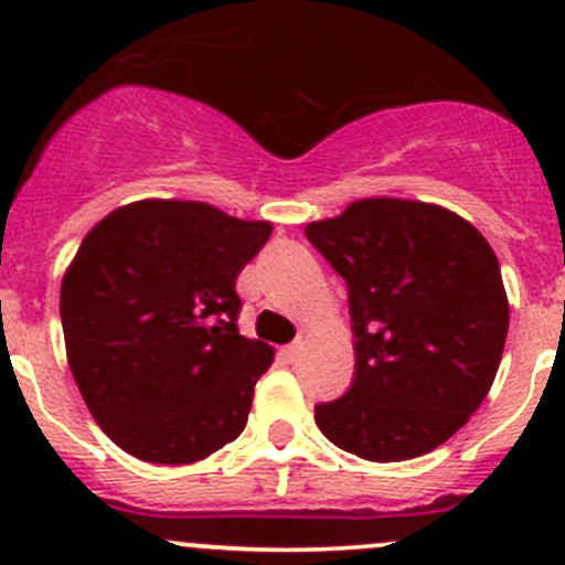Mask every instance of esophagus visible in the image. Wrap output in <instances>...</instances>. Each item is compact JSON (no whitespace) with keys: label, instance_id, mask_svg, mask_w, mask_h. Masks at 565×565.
Returning <instances> with one entry per match:
<instances>
[{"label":"esophagus","instance_id":"34e87169","mask_svg":"<svg viewBox=\"0 0 565 565\" xmlns=\"http://www.w3.org/2000/svg\"><path fill=\"white\" fill-rule=\"evenodd\" d=\"M300 350H303V344H300V341H295V344H287V347H284V350H281V358H284V361H289V363L298 361Z\"/></svg>","mask_w":565,"mask_h":565}]
</instances>
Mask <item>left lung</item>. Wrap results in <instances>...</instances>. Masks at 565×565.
<instances>
[{"label":"left lung","mask_w":565,"mask_h":565,"mask_svg":"<svg viewBox=\"0 0 565 565\" xmlns=\"http://www.w3.org/2000/svg\"><path fill=\"white\" fill-rule=\"evenodd\" d=\"M306 237L347 281L355 380L317 404L333 446L369 461L435 451L481 407L509 333L498 256L440 204L361 199Z\"/></svg>","instance_id":"1"}]
</instances>
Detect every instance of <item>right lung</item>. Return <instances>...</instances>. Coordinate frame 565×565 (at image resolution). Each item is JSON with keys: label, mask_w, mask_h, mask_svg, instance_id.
<instances>
[{"label": "right lung", "mask_w": 565, "mask_h": 565, "mask_svg": "<svg viewBox=\"0 0 565 565\" xmlns=\"http://www.w3.org/2000/svg\"><path fill=\"white\" fill-rule=\"evenodd\" d=\"M270 232L213 204L141 199L82 241L60 292L67 363L125 454L191 465L246 429L273 347L237 333L235 278Z\"/></svg>", "instance_id": "add662e5"}]
</instances>
